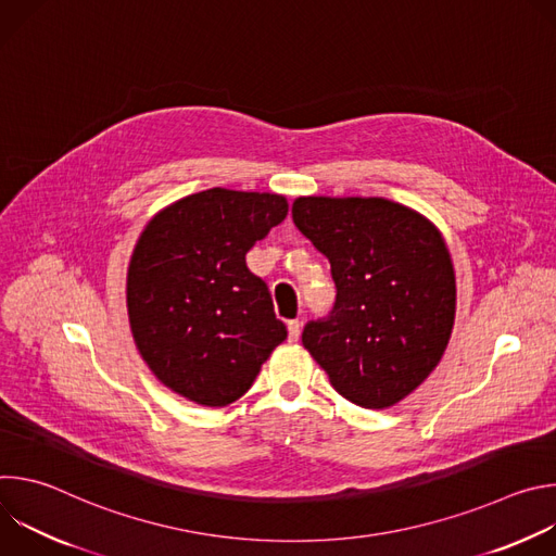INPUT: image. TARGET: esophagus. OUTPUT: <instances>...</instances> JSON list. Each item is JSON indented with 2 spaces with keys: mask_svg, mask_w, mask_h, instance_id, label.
Instances as JSON below:
<instances>
[{
  "mask_svg": "<svg viewBox=\"0 0 556 556\" xmlns=\"http://www.w3.org/2000/svg\"><path fill=\"white\" fill-rule=\"evenodd\" d=\"M301 337V324L299 321H288V339L299 341Z\"/></svg>",
  "mask_w": 556,
  "mask_h": 556,
  "instance_id": "34e87169",
  "label": "esophagus"
}]
</instances>
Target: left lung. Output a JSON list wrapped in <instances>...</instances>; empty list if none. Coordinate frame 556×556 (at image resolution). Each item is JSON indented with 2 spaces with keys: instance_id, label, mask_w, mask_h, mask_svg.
Returning a JSON list of instances; mask_svg holds the SVG:
<instances>
[{
  "instance_id": "obj_1",
  "label": "left lung",
  "mask_w": 556,
  "mask_h": 556,
  "mask_svg": "<svg viewBox=\"0 0 556 556\" xmlns=\"http://www.w3.org/2000/svg\"><path fill=\"white\" fill-rule=\"evenodd\" d=\"M294 226L330 260L337 301L303 348L365 409L391 407L440 363L455 319V275L438 228L382 198H296Z\"/></svg>"
}]
</instances>
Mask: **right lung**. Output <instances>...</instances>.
I'll return each mask as SVG.
<instances>
[{"mask_svg":"<svg viewBox=\"0 0 556 556\" xmlns=\"http://www.w3.org/2000/svg\"><path fill=\"white\" fill-rule=\"evenodd\" d=\"M275 193L206 189L144 226L127 270L136 348L172 391L204 407L244 395L288 337L247 253L283 222Z\"/></svg>","mask_w":556,"mask_h":556,"instance_id":"right-lung-1","label":"right lung"}]
</instances>
